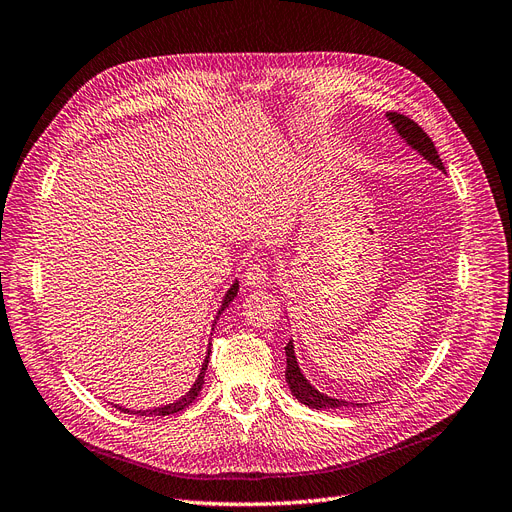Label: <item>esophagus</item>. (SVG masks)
I'll return each mask as SVG.
<instances>
[{"instance_id": "esophagus-1", "label": "esophagus", "mask_w": 512, "mask_h": 512, "mask_svg": "<svg viewBox=\"0 0 512 512\" xmlns=\"http://www.w3.org/2000/svg\"><path fill=\"white\" fill-rule=\"evenodd\" d=\"M242 278L246 287H266L272 280V274L268 266H263V263H251V266H246Z\"/></svg>"}]
</instances>
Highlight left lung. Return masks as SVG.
<instances>
[{
    "label": "left lung",
    "mask_w": 512,
    "mask_h": 512,
    "mask_svg": "<svg viewBox=\"0 0 512 512\" xmlns=\"http://www.w3.org/2000/svg\"><path fill=\"white\" fill-rule=\"evenodd\" d=\"M386 116H388V120L394 124L396 132H399V135H401L413 149H418L420 154H422L432 166H437L439 170H445V166H443V162H441V158H439V154H437V149H434L432 139L426 135L424 128H422L418 122H413L411 118L403 116V113H396V111H388ZM285 352H287V371H285V377H287V384H289V388H291V392H293V396H295L297 401H301V403L312 407V409H339V407H348L346 401L331 399V396H327V394H323V392H318V390L306 380L304 373H301V369H299V365H297L293 342L287 344ZM358 405H361V403H356V407H358Z\"/></svg>",
    "instance_id": "1"
}]
</instances>
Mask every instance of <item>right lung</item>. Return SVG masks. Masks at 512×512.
<instances>
[{"mask_svg":"<svg viewBox=\"0 0 512 512\" xmlns=\"http://www.w3.org/2000/svg\"><path fill=\"white\" fill-rule=\"evenodd\" d=\"M236 293H238V282H234V285L230 287V291L225 293V297H223V304H221V310H219V314L227 308V304H230V301L236 297ZM217 323V320H215ZM208 354H211V350H208ZM206 367H208V356H206V361H204V365H202V369H200V375H198V380H196V384L189 388V392L185 394V396H181L179 401H175V403H170V405H166V407H158V409H149V411H135V413H139V415H175V413H179V411H183L185 407H189L192 405L194 401H196V396L200 394V390H202V384H204V373H206ZM120 411H124V413H132L130 409H124V407H118Z\"/></svg>","mask_w":512,"mask_h":512,"instance_id":"right-lung-1","label":"right lung"}]
</instances>
